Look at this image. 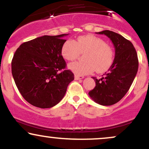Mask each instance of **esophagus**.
Instances as JSON below:
<instances>
[{
    "label": "esophagus",
    "mask_w": 149,
    "mask_h": 149,
    "mask_svg": "<svg viewBox=\"0 0 149 149\" xmlns=\"http://www.w3.org/2000/svg\"><path fill=\"white\" fill-rule=\"evenodd\" d=\"M84 78V77L83 76H78V75H75V79L76 80H81V79H83V78Z\"/></svg>",
    "instance_id": "1"
}]
</instances>
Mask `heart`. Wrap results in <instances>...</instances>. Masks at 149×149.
<instances>
[{
  "mask_svg": "<svg viewBox=\"0 0 149 149\" xmlns=\"http://www.w3.org/2000/svg\"><path fill=\"white\" fill-rule=\"evenodd\" d=\"M83 55L84 61H75L69 64V69L78 76L90 74L96 70L103 73L110 68L113 61L114 52L111 46L102 38L94 35H85L76 40H66L61 46L62 57L68 61H73Z\"/></svg>",
  "mask_w": 149,
  "mask_h": 149,
  "instance_id": "heart-1",
  "label": "heart"
}]
</instances>
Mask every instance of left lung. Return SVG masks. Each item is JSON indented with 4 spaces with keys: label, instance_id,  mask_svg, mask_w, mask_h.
I'll list each match as a JSON object with an SVG mask.
<instances>
[{
    "label": "left lung",
    "instance_id": "left-lung-1",
    "mask_svg": "<svg viewBox=\"0 0 149 149\" xmlns=\"http://www.w3.org/2000/svg\"><path fill=\"white\" fill-rule=\"evenodd\" d=\"M97 33L111 39L115 47V59L101 79L93 77L96 86L88 94L96 103L111 106L118 102L129 90L137 73L139 61L134 45L123 36L109 30Z\"/></svg>",
    "mask_w": 149,
    "mask_h": 149
}]
</instances>
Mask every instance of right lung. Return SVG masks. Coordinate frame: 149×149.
<instances>
[{"label": "right lung", "instance_id": "right-lung-1", "mask_svg": "<svg viewBox=\"0 0 149 149\" xmlns=\"http://www.w3.org/2000/svg\"><path fill=\"white\" fill-rule=\"evenodd\" d=\"M68 34L43 36L23 42L12 60V74L22 97L41 109L59 103L74 75L66 70L61 53Z\"/></svg>", "mask_w": 149, "mask_h": 149}]
</instances>
